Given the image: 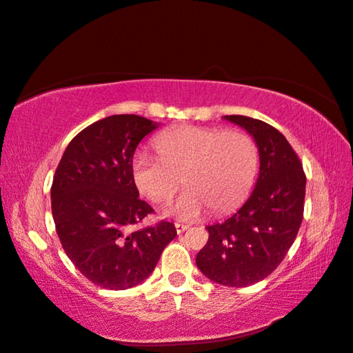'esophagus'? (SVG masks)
Listing matches in <instances>:
<instances>
[{
    "label": "esophagus",
    "instance_id": "obj_1",
    "mask_svg": "<svg viewBox=\"0 0 353 353\" xmlns=\"http://www.w3.org/2000/svg\"><path fill=\"white\" fill-rule=\"evenodd\" d=\"M190 226L189 225H184V223H175V230H176V234H183L184 231L189 230Z\"/></svg>",
    "mask_w": 353,
    "mask_h": 353
}]
</instances>
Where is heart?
Listing matches in <instances>:
<instances>
[{
	"instance_id": "b5f03b06",
	"label": "heart",
	"mask_w": 353,
	"mask_h": 353,
	"mask_svg": "<svg viewBox=\"0 0 353 353\" xmlns=\"http://www.w3.org/2000/svg\"><path fill=\"white\" fill-rule=\"evenodd\" d=\"M157 155L137 151L131 176L140 194L168 202L182 175L185 190L166 211L181 221H196L213 208L228 213L246 199L258 172V148L239 130L183 127L163 131L155 139Z\"/></svg>"
}]
</instances>
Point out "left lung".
<instances>
[{
    "label": "left lung",
    "mask_w": 353,
    "mask_h": 353,
    "mask_svg": "<svg viewBox=\"0 0 353 353\" xmlns=\"http://www.w3.org/2000/svg\"><path fill=\"white\" fill-rule=\"evenodd\" d=\"M225 119L254 137L260 175L237 213L207 226L208 241L196 255V265L217 284L245 287L269 276L294 243L303 219L307 176L292 145L272 125L240 114Z\"/></svg>",
    "instance_id": "obj_1"
}]
</instances>
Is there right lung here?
<instances>
[{"label":"right lung","instance_id":"1","mask_svg":"<svg viewBox=\"0 0 353 353\" xmlns=\"http://www.w3.org/2000/svg\"><path fill=\"white\" fill-rule=\"evenodd\" d=\"M159 123L137 114L93 122L70 140L54 174L51 210L69 260L103 288H131L151 275L175 225L161 221L128 234L154 213L131 176L134 151Z\"/></svg>","mask_w":353,"mask_h":353}]
</instances>
